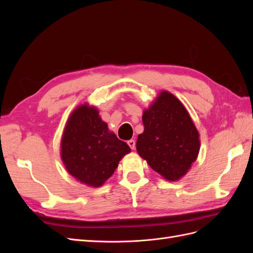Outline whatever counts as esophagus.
I'll return each mask as SVG.
<instances>
[{
    "mask_svg": "<svg viewBox=\"0 0 253 253\" xmlns=\"http://www.w3.org/2000/svg\"><path fill=\"white\" fill-rule=\"evenodd\" d=\"M127 144H128V147L131 148L132 150H135V147H136V142H135V140H133V139L128 140V141H127Z\"/></svg>",
    "mask_w": 253,
    "mask_h": 253,
    "instance_id": "1",
    "label": "esophagus"
}]
</instances>
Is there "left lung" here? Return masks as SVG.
I'll list each match as a JSON object with an SVG mask.
<instances>
[{"mask_svg":"<svg viewBox=\"0 0 253 253\" xmlns=\"http://www.w3.org/2000/svg\"><path fill=\"white\" fill-rule=\"evenodd\" d=\"M143 133L137 152L153 170L169 181L185 176L201 149L200 134L183 104L168 90H162L142 114Z\"/></svg>","mask_w":253,"mask_h":253,"instance_id":"1","label":"left lung"}]
</instances>
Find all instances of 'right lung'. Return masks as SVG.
I'll return each instance as SVG.
<instances>
[{
  "label": "right lung",
  "instance_id": "obj_1",
  "mask_svg": "<svg viewBox=\"0 0 253 253\" xmlns=\"http://www.w3.org/2000/svg\"><path fill=\"white\" fill-rule=\"evenodd\" d=\"M129 152L128 145L110 131L96 106L81 104L68 117L60 155L66 171L83 185L101 187Z\"/></svg>",
  "mask_w": 253,
  "mask_h": 253
}]
</instances>
